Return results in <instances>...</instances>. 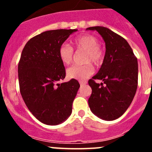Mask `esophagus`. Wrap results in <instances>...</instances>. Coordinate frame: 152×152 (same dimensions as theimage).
I'll return each mask as SVG.
<instances>
[{"label":"esophagus","instance_id":"esophagus-1","mask_svg":"<svg viewBox=\"0 0 152 152\" xmlns=\"http://www.w3.org/2000/svg\"><path fill=\"white\" fill-rule=\"evenodd\" d=\"M79 83H80V86H83V85H84V84H87V82H86V81H79Z\"/></svg>","mask_w":152,"mask_h":152}]
</instances>
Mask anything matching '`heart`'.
<instances>
[{"instance_id":"obj_1","label":"heart","mask_w":152,"mask_h":152,"mask_svg":"<svg viewBox=\"0 0 152 152\" xmlns=\"http://www.w3.org/2000/svg\"><path fill=\"white\" fill-rule=\"evenodd\" d=\"M73 45L77 51H85L84 56V65H75L67 70V76L71 79L84 80L93 75L94 69L92 62L95 65H100L103 62L104 53L100 46L99 40L96 36L91 34H84L73 40ZM58 58L64 65H68L73 61L74 50L68 44H62L58 52Z\"/></svg>"}]
</instances>
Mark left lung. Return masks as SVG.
<instances>
[{"label":"left lung","mask_w":152,"mask_h":152,"mask_svg":"<svg viewBox=\"0 0 152 152\" xmlns=\"http://www.w3.org/2000/svg\"><path fill=\"white\" fill-rule=\"evenodd\" d=\"M106 44L105 56L98 73L88 80L92 94L88 99L91 112L112 121L123 115L131 104L138 87V61L126 39L110 29L92 26ZM96 79L104 81L97 84ZM104 84L103 85V84Z\"/></svg>","instance_id":"obj_1"}]
</instances>
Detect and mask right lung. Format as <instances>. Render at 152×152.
Masks as SVG:
<instances>
[{
  "mask_svg": "<svg viewBox=\"0 0 152 152\" xmlns=\"http://www.w3.org/2000/svg\"><path fill=\"white\" fill-rule=\"evenodd\" d=\"M77 29L45 31L26 42L18 64L21 96L29 110L41 123L50 126L66 120L72 112V103L80 88L65 77V68L60 61L58 49Z\"/></svg>",
  "mask_w": 152,
  "mask_h": 152,
  "instance_id": "add662e5",
  "label": "right lung"
}]
</instances>
